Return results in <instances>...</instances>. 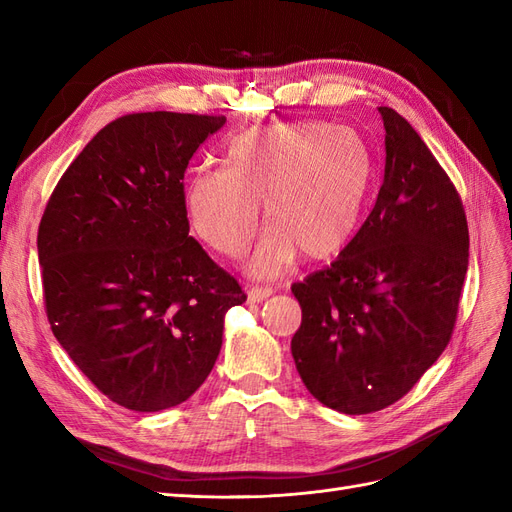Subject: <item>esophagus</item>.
I'll list each match as a JSON object with an SVG mask.
<instances>
[{
	"label": "esophagus",
	"instance_id": "34e87169",
	"mask_svg": "<svg viewBox=\"0 0 512 512\" xmlns=\"http://www.w3.org/2000/svg\"><path fill=\"white\" fill-rule=\"evenodd\" d=\"M271 294H273L271 286H252L250 290H247V301H250V303H262L265 299H269Z\"/></svg>",
	"mask_w": 512,
	"mask_h": 512
}]
</instances>
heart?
<instances>
[{"label":"heart","instance_id":"obj_1","mask_svg":"<svg viewBox=\"0 0 512 512\" xmlns=\"http://www.w3.org/2000/svg\"><path fill=\"white\" fill-rule=\"evenodd\" d=\"M376 179V156L346 126L292 121L250 130L224 151V168H198L185 181V213L213 252L237 258L265 205V237L247 269L280 275L303 252L327 260L352 241Z\"/></svg>","mask_w":512,"mask_h":512}]
</instances>
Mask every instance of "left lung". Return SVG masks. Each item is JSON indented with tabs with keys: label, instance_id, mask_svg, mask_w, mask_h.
Segmentation results:
<instances>
[{
	"label": "left lung",
	"instance_id": "1",
	"mask_svg": "<svg viewBox=\"0 0 512 512\" xmlns=\"http://www.w3.org/2000/svg\"><path fill=\"white\" fill-rule=\"evenodd\" d=\"M376 205L331 267L292 284V359L307 391L344 414L395 404L451 339L468 271V222L448 175L389 106Z\"/></svg>",
	"mask_w": 512,
	"mask_h": 512
}]
</instances>
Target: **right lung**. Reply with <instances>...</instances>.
<instances>
[{
    "mask_svg": "<svg viewBox=\"0 0 512 512\" xmlns=\"http://www.w3.org/2000/svg\"><path fill=\"white\" fill-rule=\"evenodd\" d=\"M226 117L136 113L102 128L59 179L38 228L53 335L108 399L179 406L218 359L245 292L190 237L183 175Z\"/></svg>",
    "mask_w": 512,
    "mask_h": 512,
    "instance_id": "right-lung-1",
    "label": "right lung"
}]
</instances>
